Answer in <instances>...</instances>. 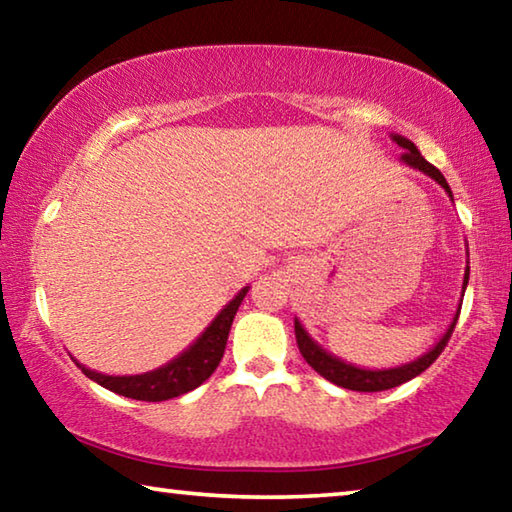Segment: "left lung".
Returning a JSON list of instances; mask_svg holds the SVG:
<instances>
[{
	"label": "left lung",
	"instance_id": "obj_1",
	"mask_svg": "<svg viewBox=\"0 0 512 512\" xmlns=\"http://www.w3.org/2000/svg\"><path fill=\"white\" fill-rule=\"evenodd\" d=\"M393 142L397 146H402L404 153L400 162L406 164V167H411L415 171H422L424 176H429L431 180H436V183L445 189L447 196L454 201V194L452 189H449L447 180L443 173H440L433 164H429L427 160L422 158V153L418 151V146H415L411 140H406L402 135H391ZM470 257V255H467ZM467 280H470V262L465 266V275H463V291L461 296H465V287H467ZM461 305L463 300H458V309L452 318V323H449L447 332L440 336V341L433 345L429 352H424L422 357L413 359L409 363H402V366H395V368H359V366H352V363L343 361L339 357H334L332 352H327L323 345H318L314 339H311L309 332L305 327H302L300 320L296 318V341H298V348L300 354L305 357V361L309 363L311 368H314L320 377H325L327 381H332V384L341 386V388H348V391H359V393H375V391H388V388H395L404 384V381H409L413 377H418L420 372L427 370L433 361L438 359V354L445 350V345L449 341V336H452L454 327H456V320L458 314H461Z\"/></svg>",
	"mask_w": 512,
	"mask_h": 512
}]
</instances>
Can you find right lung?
<instances>
[{
    "label": "right lung",
    "mask_w": 512,
    "mask_h": 512,
    "mask_svg": "<svg viewBox=\"0 0 512 512\" xmlns=\"http://www.w3.org/2000/svg\"><path fill=\"white\" fill-rule=\"evenodd\" d=\"M250 287L241 289L228 305H225L205 332L189 345L185 352H180L176 359H171L164 366L155 368L151 372H142V375H103V372L85 368L83 363L76 361V366L83 370L85 377L97 381L99 386L108 388V391L131 397V400L142 402H164L171 397L185 395L201 386L203 381L212 375L223 359L225 343H228V334L235 320L237 309L241 300L246 298Z\"/></svg>",
    "instance_id": "add662e5"
}]
</instances>
